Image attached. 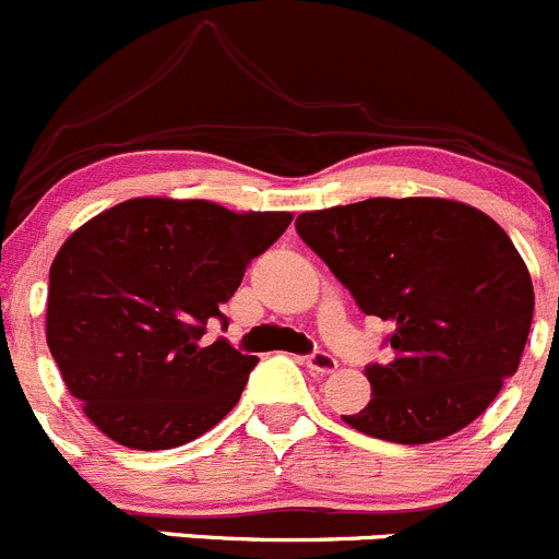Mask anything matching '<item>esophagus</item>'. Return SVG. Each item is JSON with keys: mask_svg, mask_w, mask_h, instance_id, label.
I'll use <instances>...</instances> for the list:
<instances>
[{"mask_svg": "<svg viewBox=\"0 0 559 559\" xmlns=\"http://www.w3.org/2000/svg\"><path fill=\"white\" fill-rule=\"evenodd\" d=\"M304 364H307L312 372H320V374H331V372H336V367H340V361H336L331 353H323V350L309 353V356L304 358Z\"/></svg>", "mask_w": 559, "mask_h": 559, "instance_id": "obj_1", "label": "esophagus"}]
</instances>
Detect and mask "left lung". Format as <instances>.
I'll list each match as a JSON object with an SVG mask.
<instances>
[{"label": "left lung", "mask_w": 559, "mask_h": 559, "mask_svg": "<svg viewBox=\"0 0 559 559\" xmlns=\"http://www.w3.org/2000/svg\"><path fill=\"white\" fill-rule=\"evenodd\" d=\"M296 230L361 312L394 329V358L369 364L372 400L345 424L421 445L495 402L535 307L527 266L495 219L445 198H369L298 214Z\"/></svg>", "instance_id": "obj_1"}]
</instances>
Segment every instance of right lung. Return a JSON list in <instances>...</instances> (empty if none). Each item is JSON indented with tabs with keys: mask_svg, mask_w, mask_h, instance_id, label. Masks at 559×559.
I'll return each instance as SVG.
<instances>
[{
	"mask_svg": "<svg viewBox=\"0 0 559 559\" xmlns=\"http://www.w3.org/2000/svg\"><path fill=\"white\" fill-rule=\"evenodd\" d=\"M290 212L132 198L81 225L51 263L46 340L70 394L105 438L135 451L217 427L258 364L225 340L201 345L252 258Z\"/></svg>",
	"mask_w": 559,
	"mask_h": 559,
	"instance_id": "obj_1",
	"label": "right lung"
}]
</instances>
